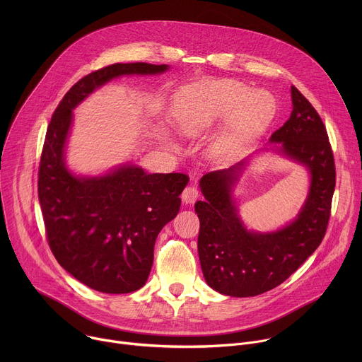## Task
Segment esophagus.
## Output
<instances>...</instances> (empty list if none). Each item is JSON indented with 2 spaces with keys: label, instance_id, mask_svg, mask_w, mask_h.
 <instances>
[{
  "label": "esophagus",
  "instance_id": "esophagus-1",
  "mask_svg": "<svg viewBox=\"0 0 362 362\" xmlns=\"http://www.w3.org/2000/svg\"><path fill=\"white\" fill-rule=\"evenodd\" d=\"M199 197V190L194 186H187L182 192V199L185 203H194Z\"/></svg>",
  "mask_w": 362,
  "mask_h": 362
}]
</instances>
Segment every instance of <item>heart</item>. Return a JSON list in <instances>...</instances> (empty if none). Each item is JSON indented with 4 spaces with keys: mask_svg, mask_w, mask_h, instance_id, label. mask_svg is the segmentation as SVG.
Returning <instances> with one entry per match:
<instances>
[{
    "mask_svg": "<svg viewBox=\"0 0 362 362\" xmlns=\"http://www.w3.org/2000/svg\"><path fill=\"white\" fill-rule=\"evenodd\" d=\"M275 101L240 81L225 78L202 81L182 88L172 101L170 116L185 136H196L229 119L230 136L246 137L262 129L274 116Z\"/></svg>",
    "mask_w": 362,
    "mask_h": 362,
    "instance_id": "obj_1",
    "label": "heart"
}]
</instances>
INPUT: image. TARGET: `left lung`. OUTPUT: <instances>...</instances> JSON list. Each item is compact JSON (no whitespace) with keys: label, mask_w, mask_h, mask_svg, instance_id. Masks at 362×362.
<instances>
[{"label":"left lung","mask_w":362,"mask_h":362,"mask_svg":"<svg viewBox=\"0 0 362 362\" xmlns=\"http://www.w3.org/2000/svg\"><path fill=\"white\" fill-rule=\"evenodd\" d=\"M291 95V117L272 133L271 141L281 143V151L311 173L308 199L293 222L271 233L246 230L230 196L245 162L200 179L206 199L194 204L200 267L208 285L223 295L246 298L276 288L325 236L337 177L334 153L318 112L295 86Z\"/></svg>","instance_id":"1"}]
</instances>
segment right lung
<instances>
[{
  "instance_id": "add662e5",
  "label": "right lung",
  "mask_w": 362,
  "mask_h": 362,
  "mask_svg": "<svg viewBox=\"0 0 362 362\" xmlns=\"http://www.w3.org/2000/svg\"><path fill=\"white\" fill-rule=\"evenodd\" d=\"M162 64L116 63L80 78L47 127L38 168V199L48 246L77 281L105 293L140 289L153 265L154 242L180 209L185 173L148 175L123 166L98 177H76L64 163L71 110L91 91L123 74H159Z\"/></svg>"
}]
</instances>
